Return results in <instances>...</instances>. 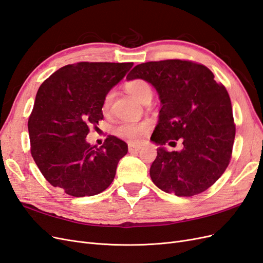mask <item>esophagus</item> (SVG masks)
Returning a JSON list of instances; mask_svg holds the SVG:
<instances>
[{
	"label": "esophagus",
	"mask_w": 263,
	"mask_h": 263,
	"mask_svg": "<svg viewBox=\"0 0 263 263\" xmlns=\"http://www.w3.org/2000/svg\"><path fill=\"white\" fill-rule=\"evenodd\" d=\"M141 149V146H137L134 144H129L128 145V151L129 153H138V151Z\"/></svg>",
	"instance_id": "obj_1"
}]
</instances>
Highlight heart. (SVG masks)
<instances>
[{"mask_svg":"<svg viewBox=\"0 0 263 263\" xmlns=\"http://www.w3.org/2000/svg\"><path fill=\"white\" fill-rule=\"evenodd\" d=\"M125 87L127 92L142 104L147 101L150 102L151 98H153V89H151L150 84L145 80H141V79H135V80L128 81L125 84ZM112 101L113 92L110 91L103 99V113L108 112ZM149 128L150 125L147 122H123L114 127V134L123 139L132 142H138L145 138Z\"/></svg>","mask_w":263,"mask_h":263,"instance_id":"heart-1","label":"heart"}]
</instances>
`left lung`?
I'll return each instance as SVG.
<instances>
[{"mask_svg": "<svg viewBox=\"0 0 263 263\" xmlns=\"http://www.w3.org/2000/svg\"><path fill=\"white\" fill-rule=\"evenodd\" d=\"M126 79L150 83L161 103L150 138L159 146L150 166L153 182L177 196H193L212 186L229 164L236 134L225 86L209 68L179 59L141 63ZM177 141L181 151L164 147Z\"/></svg>", "mask_w": 263, "mask_h": 263, "instance_id": "left-lung-1", "label": "left lung"}]
</instances>
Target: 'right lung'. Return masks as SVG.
<instances>
[{"instance_id":"1","label":"right lung","mask_w":263,"mask_h":263,"mask_svg":"<svg viewBox=\"0 0 263 263\" xmlns=\"http://www.w3.org/2000/svg\"><path fill=\"white\" fill-rule=\"evenodd\" d=\"M133 62H79L52 73L36 94L28 119L30 153L50 184L76 197L97 195L113 182L125 141L108 136L101 147L86 141L103 119L102 103Z\"/></svg>"}]
</instances>
